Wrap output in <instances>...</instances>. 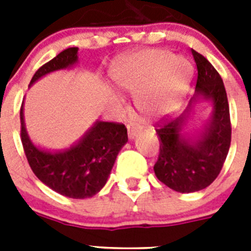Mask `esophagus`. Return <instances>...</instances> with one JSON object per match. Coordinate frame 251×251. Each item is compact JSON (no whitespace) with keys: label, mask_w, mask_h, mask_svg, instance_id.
<instances>
[{"label":"esophagus","mask_w":251,"mask_h":251,"mask_svg":"<svg viewBox=\"0 0 251 251\" xmlns=\"http://www.w3.org/2000/svg\"><path fill=\"white\" fill-rule=\"evenodd\" d=\"M138 136V129L136 127H128V138L134 139Z\"/></svg>","instance_id":"esophagus-1"}]
</instances>
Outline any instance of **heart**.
Here are the masks:
<instances>
[{
	"label": "heart",
	"mask_w": 251,
	"mask_h": 251,
	"mask_svg": "<svg viewBox=\"0 0 251 251\" xmlns=\"http://www.w3.org/2000/svg\"><path fill=\"white\" fill-rule=\"evenodd\" d=\"M110 76L119 89L136 93L137 109L152 118L178 105L191 80L192 65L185 56H174L168 50L146 49L121 57Z\"/></svg>",
	"instance_id": "heart-1"
}]
</instances>
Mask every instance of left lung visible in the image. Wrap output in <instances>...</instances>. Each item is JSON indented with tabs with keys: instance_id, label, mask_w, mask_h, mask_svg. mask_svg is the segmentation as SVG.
I'll list each match as a JSON object with an SVG mask.
<instances>
[{
	"instance_id": "obj_1",
	"label": "left lung",
	"mask_w": 251,
	"mask_h": 251,
	"mask_svg": "<svg viewBox=\"0 0 251 251\" xmlns=\"http://www.w3.org/2000/svg\"><path fill=\"white\" fill-rule=\"evenodd\" d=\"M191 51L197 66L195 94L179 117L158 124L159 154L153 167L161 182L182 194L200 191L214 182L231 142L229 101L223 79L206 57ZM200 101L212 103L210 118L200 132L190 136L183 133V128Z\"/></svg>"
}]
</instances>
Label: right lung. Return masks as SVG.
I'll return each mask as SVG.
<instances>
[{"label":"right lung","mask_w":251,"mask_h":251,"mask_svg":"<svg viewBox=\"0 0 251 251\" xmlns=\"http://www.w3.org/2000/svg\"><path fill=\"white\" fill-rule=\"evenodd\" d=\"M77 48H69L35 73L30 86L50 73L72 69L77 64ZM21 142L31 170L57 194L70 199H88L98 194L108 181L119 151L128 142L123 124L97 121L69 148L49 151L30 139L25 126L24 103L20 110Z\"/></svg>","instance_id":"add662e5"}]
</instances>
